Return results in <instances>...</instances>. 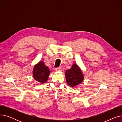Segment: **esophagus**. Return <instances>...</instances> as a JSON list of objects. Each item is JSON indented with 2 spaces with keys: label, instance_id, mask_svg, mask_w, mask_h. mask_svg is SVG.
Masks as SVG:
<instances>
[{
  "label": "esophagus",
  "instance_id": "1",
  "mask_svg": "<svg viewBox=\"0 0 122 122\" xmlns=\"http://www.w3.org/2000/svg\"><path fill=\"white\" fill-rule=\"evenodd\" d=\"M55 71H57V72H60V71H62V68L61 67H59V68H56L55 69Z\"/></svg>",
  "mask_w": 122,
  "mask_h": 122
}]
</instances>
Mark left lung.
I'll list each match as a JSON object with an SVG mask.
<instances>
[{
  "instance_id": "8db88e82",
  "label": "left lung",
  "mask_w": 122,
  "mask_h": 122,
  "mask_svg": "<svg viewBox=\"0 0 122 122\" xmlns=\"http://www.w3.org/2000/svg\"><path fill=\"white\" fill-rule=\"evenodd\" d=\"M65 77L67 84L72 87L80 85L84 80L81 69L76 63L73 64L71 69L66 70Z\"/></svg>"
}]
</instances>
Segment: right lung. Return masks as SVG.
I'll use <instances>...</instances> for the list:
<instances>
[{"mask_svg": "<svg viewBox=\"0 0 122 122\" xmlns=\"http://www.w3.org/2000/svg\"><path fill=\"white\" fill-rule=\"evenodd\" d=\"M50 73V70L44 64L43 61H40L34 67L33 70V78L41 84H43L47 81Z\"/></svg>", "mask_w": 122, "mask_h": 122, "instance_id": "obj_1", "label": "right lung"}]
</instances>
